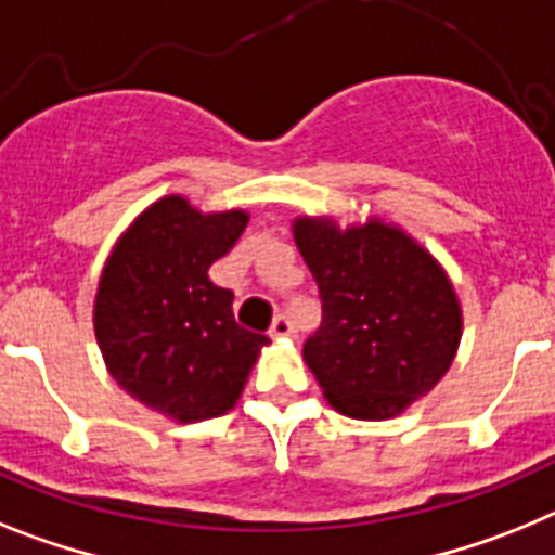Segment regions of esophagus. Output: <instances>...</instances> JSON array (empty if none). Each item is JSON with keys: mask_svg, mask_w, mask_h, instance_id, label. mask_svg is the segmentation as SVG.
<instances>
[{"mask_svg": "<svg viewBox=\"0 0 555 555\" xmlns=\"http://www.w3.org/2000/svg\"><path fill=\"white\" fill-rule=\"evenodd\" d=\"M291 332H293V326H291V321H287V318H284V315L273 318L271 337H291Z\"/></svg>", "mask_w": 555, "mask_h": 555, "instance_id": "1", "label": "esophagus"}]
</instances>
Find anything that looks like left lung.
I'll list each match as a JSON object with an SVG mask.
<instances>
[{
  "label": "left lung",
  "instance_id": "1",
  "mask_svg": "<svg viewBox=\"0 0 555 555\" xmlns=\"http://www.w3.org/2000/svg\"><path fill=\"white\" fill-rule=\"evenodd\" d=\"M296 240L321 293V326L305 360L337 413L383 422L430 393L455 360L464 318L450 276L399 225L340 229L296 218Z\"/></svg>",
  "mask_w": 555,
  "mask_h": 555
}]
</instances>
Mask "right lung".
Returning a JSON list of instances; mask_svg holds the SVG:
<instances>
[{
    "mask_svg": "<svg viewBox=\"0 0 555 555\" xmlns=\"http://www.w3.org/2000/svg\"><path fill=\"white\" fill-rule=\"evenodd\" d=\"M248 225V211H197L167 195L117 240L94 298V335L122 391L176 422L237 404L259 349L234 321V293L209 279Z\"/></svg>",
    "mask_w": 555,
    "mask_h": 555,
    "instance_id": "1",
    "label": "right lung"
}]
</instances>
